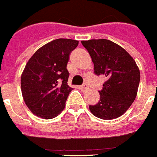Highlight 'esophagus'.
Here are the masks:
<instances>
[{
  "label": "esophagus",
  "mask_w": 157,
  "mask_h": 157,
  "mask_svg": "<svg viewBox=\"0 0 157 157\" xmlns=\"http://www.w3.org/2000/svg\"><path fill=\"white\" fill-rule=\"evenodd\" d=\"M80 88H81V90H82V91H86V90H87V85H86V83H84V84H82V86H80Z\"/></svg>",
  "instance_id": "34e87169"
}]
</instances>
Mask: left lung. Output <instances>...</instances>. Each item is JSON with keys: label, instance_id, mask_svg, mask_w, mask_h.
Returning <instances> with one entry per match:
<instances>
[{"label": "left lung", "instance_id": "obj_1", "mask_svg": "<svg viewBox=\"0 0 157 157\" xmlns=\"http://www.w3.org/2000/svg\"><path fill=\"white\" fill-rule=\"evenodd\" d=\"M94 64V74L107 78L99 91L100 101L89 105L94 116L111 120L121 116L130 107L137 95L140 72L132 57L118 44L109 40L81 42Z\"/></svg>", "mask_w": 157, "mask_h": 157}]
</instances>
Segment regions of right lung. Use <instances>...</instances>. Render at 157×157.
Returning <instances> with one entry per match:
<instances>
[{
	"label": "right lung",
	"mask_w": 157,
	"mask_h": 157,
	"mask_svg": "<svg viewBox=\"0 0 157 157\" xmlns=\"http://www.w3.org/2000/svg\"><path fill=\"white\" fill-rule=\"evenodd\" d=\"M78 41L57 39L39 48L27 63L21 77L22 97L29 109L44 119L64 109L69 94L66 66Z\"/></svg>",
	"instance_id": "1"
}]
</instances>
